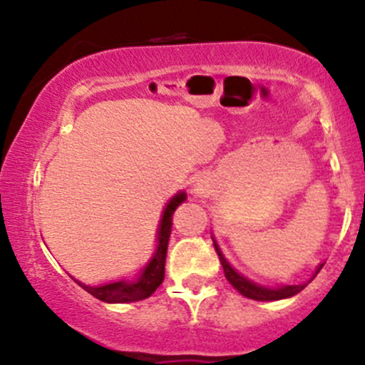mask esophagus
Listing matches in <instances>:
<instances>
[{
	"mask_svg": "<svg viewBox=\"0 0 365 365\" xmlns=\"http://www.w3.org/2000/svg\"><path fill=\"white\" fill-rule=\"evenodd\" d=\"M196 190H205V187L201 185V183H197V185H196Z\"/></svg>",
	"mask_w": 365,
	"mask_h": 365,
	"instance_id": "esophagus-1",
	"label": "esophagus"
}]
</instances>
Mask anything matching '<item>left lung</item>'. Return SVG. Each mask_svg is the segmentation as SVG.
Segmentation results:
<instances>
[{
  "instance_id": "left-lung-1",
  "label": "left lung",
  "mask_w": 365,
  "mask_h": 365,
  "mask_svg": "<svg viewBox=\"0 0 365 365\" xmlns=\"http://www.w3.org/2000/svg\"><path fill=\"white\" fill-rule=\"evenodd\" d=\"M213 247H215L217 256H219L220 264H222L224 275H226L227 281L231 282V286H233L238 293H242V295L247 297V298H252V300L270 302V300H281V298H289V297L297 295V293H300L302 289L307 286V284H289V286H279V288H267V286L256 284V282L249 281L247 277H244V275L238 274V272L235 270L230 263H227L226 257H224V254L220 252L219 245H217L215 240H213ZM322 267L323 264H319L318 270H316V274L322 270Z\"/></svg>"
}]
</instances>
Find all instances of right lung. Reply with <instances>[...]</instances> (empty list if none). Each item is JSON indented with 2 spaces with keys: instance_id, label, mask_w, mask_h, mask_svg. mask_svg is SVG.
Returning <instances> with one entry per match:
<instances>
[{
  "instance_id": "obj_1",
  "label": "right lung",
  "mask_w": 365,
  "mask_h": 365,
  "mask_svg": "<svg viewBox=\"0 0 365 365\" xmlns=\"http://www.w3.org/2000/svg\"><path fill=\"white\" fill-rule=\"evenodd\" d=\"M187 197L185 192H178L168 206H165L164 213H162L160 227H159V244H157L155 254L150 259V263L143 268L141 275L138 281H118L109 282V284L102 286H86L83 282L76 281L83 289H86L90 295L108 304H127V302H138L145 300L155 292L157 288L164 281V268H165V254H168V242L169 235H171V224H173V213L178 208L180 203H183Z\"/></svg>"
}]
</instances>
